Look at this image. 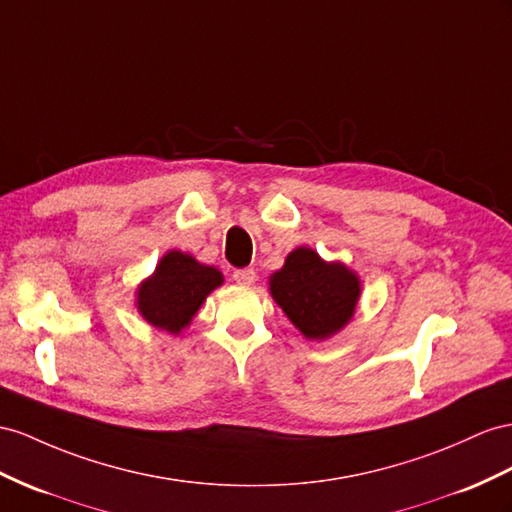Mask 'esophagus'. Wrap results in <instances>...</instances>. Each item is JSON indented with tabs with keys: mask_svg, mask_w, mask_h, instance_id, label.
<instances>
[{
	"mask_svg": "<svg viewBox=\"0 0 512 512\" xmlns=\"http://www.w3.org/2000/svg\"><path fill=\"white\" fill-rule=\"evenodd\" d=\"M255 270L253 268H240V270H233V281L240 283V285H253L255 283Z\"/></svg>",
	"mask_w": 512,
	"mask_h": 512,
	"instance_id": "esophagus-1",
	"label": "esophagus"
}]
</instances>
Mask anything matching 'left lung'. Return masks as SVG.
<instances>
[{"instance_id": "1", "label": "left lung", "mask_w": 512, "mask_h": 512, "mask_svg": "<svg viewBox=\"0 0 512 512\" xmlns=\"http://www.w3.org/2000/svg\"><path fill=\"white\" fill-rule=\"evenodd\" d=\"M270 292L300 333L324 339L352 318L361 285L344 264H326L316 251L300 246L270 277Z\"/></svg>"}]
</instances>
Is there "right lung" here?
I'll list each match as a JSON object with an SVG mask.
<instances>
[{"mask_svg": "<svg viewBox=\"0 0 512 512\" xmlns=\"http://www.w3.org/2000/svg\"><path fill=\"white\" fill-rule=\"evenodd\" d=\"M222 283V274L194 257L170 251L162 257L151 279L138 290V309L149 324L179 333L203 305L205 296Z\"/></svg>", "mask_w": 512, "mask_h": 512, "instance_id": "add662e5", "label": "right lung"}]
</instances>
